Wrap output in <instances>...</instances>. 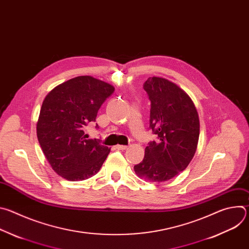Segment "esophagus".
I'll list each match as a JSON object with an SVG mask.
<instances>
[{"label": "esophagus", "instance_id": "34e87169", "mask_svg": "<svg viewBox=\"0 0 249 249\" xmlns=\"http://www.w3.org/2000/svg\"><path fill=\"white\" fill-rule=\"evenodd\" d=\"M115 148H116L117 150H126L128 147H127V146H124V145H117V146H115Z\"/></svg>", "mask_w": 249, "mask_h": 249}]
</instances>
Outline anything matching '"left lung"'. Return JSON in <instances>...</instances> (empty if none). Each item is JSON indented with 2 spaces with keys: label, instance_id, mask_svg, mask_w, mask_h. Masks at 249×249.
<instances>
[{
  "label": "left lung",
  "instance_id": "1",
  "mask_svg": "<svg viewBox=\"0 0 249 249\" xmlns=\"http://www.w3.org/2000/svg\"><path fill=\"white\" fill-rule=\"evenodd\" d=\"M151 100L150 128L158 136L134 166L138 176L152 182L167 181L183 171L193 159L200 122L189 95L174 83L151 77L144 84Z\"/></svg>",
  "mask_w": 249,
  "mask_h": 249
}]
</instances>
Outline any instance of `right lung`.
<instances>
[{
	"label": "right lung",
	"instance_id": "add662e5",
	"mask_svg": "<svg viewBox=\"0 0 249 249\" xmlns=\"http://www.w3.org/2000/svg\"><path fill=\"white\" fill-rule=\"evenodd\" d=\"M114 87L90 76L71 79L44 98L36 126L38 142L53 170L70 181L98 172L110 149L99 139H88L86 127L95 121ZM98 126L96 125V128Z\"/></svg>",
	"mask_w": 249,
	"mask_h": 249
}]
</instances>
